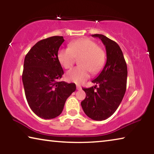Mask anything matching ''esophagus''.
<instances>
[{"label":"esophagus","instance_id":"34e87169","mask_svg":"<svg viewBox=\"0 0 154 154\" xmlns=\"http://www.w3.org/2000/svg\"><path fill=\"white\" fill-rule=\"evenodd\" d=\"M76 87H77V90H82V87H81L79 85H77Z\"/></svg>","mask_w":154,"mask_h":154}]
</instances>
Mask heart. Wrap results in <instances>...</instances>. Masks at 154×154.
<instances>
[{"instance_id": "obj_1", "label": "heart", "mask_w": 154, "mask_h": 154, "mask_svg": "<svg viewBox=\"0 0 154 154\" xmlns=\"http://www.w3.org/2000/svg\"><path fill=\"white\" fill-rule=\"evenodd\" d=\"M79 57V66L70 70L65 75L68 82L77 84L85 82L90 77V72L96 74L103 69L106 54L103 48L89 38H80L71 41L69 48L60 49L57 54L59 63L65 69L71 68L75 58Z\"/></svg>"}]
</instances>
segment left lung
Wrapping results in <instances>:
<instances>
[{"instance_id":"left-lung-1","label":"left lung","mask_w":154,"mask_h":154,"mask_svg":"<svg viewBox=\"0 0 154 154\" xmlns=\"http://www.w3.org/2000/svg\"><path fill=\"white\" fill-rule=\"evenodd\" d=\"M105 46L106 62L103 71L92 82L98 85L83 88L86 94L81 105L86 116L94 120H105L120 105L126 90L127 65L118 44L103 35H92Z\"/></svg>"}]
</instances>
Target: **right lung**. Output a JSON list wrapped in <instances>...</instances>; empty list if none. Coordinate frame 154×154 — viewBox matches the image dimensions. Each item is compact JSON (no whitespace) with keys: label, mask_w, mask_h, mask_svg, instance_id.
Listing matches in <instances>:
<instances>
[{"label":"right lung","mask_w":154,"mask_h":154,"mask_svg":"<svg viewBox=\"0 0 154 154\" xmlns=\"http://www.w3.org/2000/svg\"><path fill=\"white\" fill-rule=\"evenodd\" d=\"M64 41L60 36L41 40L24 59L22 82L26 98L34 113L45 119L60 116L66 99L76 90L75 83L59 81L64 71L57 54Z\"/></svg>","instance_id":"right-lung-1"}]
</instances>
